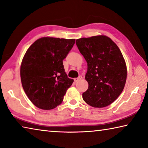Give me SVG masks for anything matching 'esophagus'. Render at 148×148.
<instances>
[{"label": "esophagus", "mask_w": 148, "mask_h": 148, "mask_svg": "<svg viewBox=\"0 0 148 148\" xmlns=\"http://www.w3.org/2000/svg\"><path fill=\"white\" fill-rule=\"evenodd\" d=\"M82 78V76H79L78 77H77V78H75L74 79V82H79L80 79H81Z\"/></svg>", "instance_id": "obj_1"}]
</instances>
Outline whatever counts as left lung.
<instances>
[{
  "label": "left lung",
  "mask_w": 148,
  "mask_h": 148,
  "mask_svg": "<svg viewBox=\"0 0 148 148\" xmlns=\"http://www.w3.org/2000/svg\"><path fill=\"white\" fill-rule=\"evenodd\" d=\"M79 51L87 62L85 79L88 89L84 101L95 108H104L117 99L127 79V65L118 46L104 35L77 39Z\"/></svg>",
  "instance_id": "left-lung-1"
}]
</instances>
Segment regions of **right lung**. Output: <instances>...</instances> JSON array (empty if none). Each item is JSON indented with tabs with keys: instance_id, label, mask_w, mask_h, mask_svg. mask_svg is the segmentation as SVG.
<instances>
[{
	"instance_id": "add662e5",
	"label": "right lung",
	"mask_w": 148,
	"mask_h": 148,
	"mask_svg": "<svg viewBox=\"0 0 148 148\" xmlns=\"http://www.w3.org/2000/svg\"><path fill=\"white\" fill-rule=\"evenodd\" d=\"M74 43L75 39L42 37L27 50L20 68L21 84L38 108L48 110L61 104L73 83L64 71L62 60Z\"/></svg>"
}]
</instances>
